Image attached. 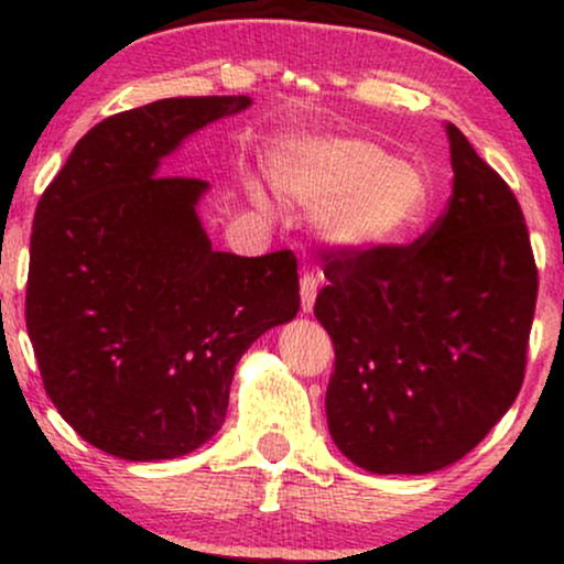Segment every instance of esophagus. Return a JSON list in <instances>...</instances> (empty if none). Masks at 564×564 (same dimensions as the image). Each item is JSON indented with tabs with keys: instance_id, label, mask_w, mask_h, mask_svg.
Listing matches in <instances>:
<instances>
[{
	"instance_id": "esophagus-1",
	"label": "esophagus",
	"mask_w": 564,
	"mask_h": 564,
	"mask_svg": "<svg viewBox=\"0 0 564 564\" xmlns=\"http://www.w3.org/2000/svg\"><path fill=\"white\" fill-rule=\"evenodd\" d=\"M321 275L318 273H302L300 278V296H302V313H313L315 296H318Z\"/></svg>"
}]
</instances>
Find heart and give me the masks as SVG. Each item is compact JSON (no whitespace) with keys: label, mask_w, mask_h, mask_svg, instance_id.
<instances>
[{"label":"heart","mask_w":564,"mask_h":564,"mask_svg":"<svg viewBox=\"0 0 564 564\" xmlns=\"http://www.w3.org/2000/svg\"><path fill=\"white\" fill-rule=\"evenodd\" d=\"M278 187L315 209V228L339 249H379L411 236L430 215L424 174L394 153L358 138H307L289 142L273 161ZM249 198L268 206L249 180Z\"/></svg>","instance_id":"obj_1"}]
</instances>
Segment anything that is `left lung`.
<instances>
[{
  "label": "left lung",
  "instance_id": "1",
  "mask_svg": "<svg viewBox=\"0 0 564 564\" xmlns=\"http://www.w3.org/2000/svg\"><path fill=\"white\" fill-rule=\"evenodd\" d=\"M453 196L408 246L332 249L315 318L334 341L332 440L373 475L464 458L525 379L539 270L514 193L453 124Z\"/></svg>",
  "mask_w": 564,
  "mask_h": 564
}]
</instances>
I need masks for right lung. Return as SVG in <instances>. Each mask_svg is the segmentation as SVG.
<instances>
[{
  "label": "right lung",
  "instance_id": "add662e5",
  "mask_svg": "<svg viewBox=\"0 0 564 564\" xmlns=\"http://www.w3.org/2000/svg\"><path fill=\"white\" fill-rule=\"evenodd\" d=\"M251 97H166L108 116L42 193L25 328L57 413L95 448L164 462L200 448L228 413L241 355L300 313L289 249H212L209 183L159 177L161 159Z\"/></svg>",
  "mask_w": 564,
  "mask_h": 564
}]
</instances>
